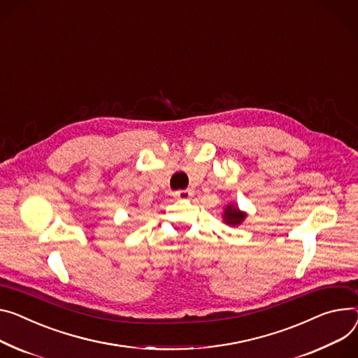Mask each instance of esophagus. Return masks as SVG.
I'll use <instances>...</instances> for the list:
<instances>
[{
  "mask_svg": "<svg viewBox=\"0 0 358 358\" xmlns=\"http://www.w3.org/2000/svg\"><path fill=\"white\" fill-rule=\"evenodd\" d=\"M173 196H175L176 199H189V198L194 196V190H190V189L176 190V192H173Z\"/></svg>",
  "mask_w": 358,
  "mask_h": 358,
  "instance_id": "obj_1",
  "label": "esophagus"
}]
</instances>
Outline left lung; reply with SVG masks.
I'll return each instance as SVG.
<instances>
[{"label":"left lung","instance_id":"obj_1","mask_svg":"<svg viewBox=\"0 0 358 358\" xmlns=\"http://www.w3.org/2000/svg\"><path fill=\"white\" fill-rule=\"evenodd\" d=\"M222 216H224V221H225L227 225L238 227V225H241V224L245 221L246 213L242 212L236 205L229 203V205L225 208Z\"/></svg>","mask_w":358,"mask_h":358}]
</instances>
